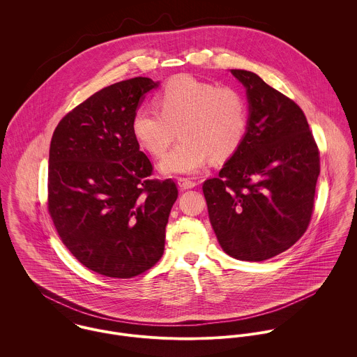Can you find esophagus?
<instances>
[{
    "mask_svg": "<svg viewBox=\"0 0 357 357\" xmlns=\"http://www.w3.org/2000/svg\"><path fill=\"white\" fill-rule=\"evenodd\" d=\"M177 184L183 188V190H190V188H194L197 185L195 181H192L191 178H185V177H180L177 180Z\"/></svg>",
    "mask_w": 357,
    "mask_h": 357,
    "instance_id": "34e87169",
    "label": "esophagus"
}]
</instances>
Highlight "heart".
Segmentation results:
<instances>
[{"label": "heart", "mask_w": 357, "mask_h": 357, "mask_svg": "<svg viewBox=\"0 0 357 357\" xmlns=\"http://www.w3.org/2000/svg\"><path fill=\"white\" fill-rule=\"evenodd\" d=\"M153 107H139L132 118L137 143L150 153H166L159 169L167 174H192L207 165L229 159L242 146L249 123L248 104L232 86H217L191 75H177L156 95Z\"/></svg>", "instance_id": "obj_1"}]
</instances>
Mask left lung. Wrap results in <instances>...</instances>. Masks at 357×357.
<instances>
[{
    "mask_svg": "<svg viewBox=\"0 0 357 357\" xmlns=\"http://www.w3.org/2000/svg\"><path fill=\"white\" fill-rule=\"evenodd\" d=\"M231 73L246 88L248 132L202 190L222 250L236 259L264 261L305 234L320 156L300 105L252 71Z\"/></svg>",
    "mask_w": 357,
    "mask_h": 357,
    "instance_id": "obj_1",
    "label": "left lung"
}]
</instances>
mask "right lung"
<instances>
[{
  "mask_svg": "<svg viewBox=\"0 0 357 357\" xmlns=\"http://www.w3.org/2000/svg\"><path fill=\"white\" fill-rule=\"evenodd\" d=\"M159 84L136 77L109 85L70 111L52 136L48 210L82 265L128 279L153 266L178 191L150 180L153 165L132 132L144 95Z\"/></svg>",
  "mask_w": 357,
  "mask_h": 357,
  "instance_id": "right-lung-1",
  "label": "right lung"
}]
</instances>
